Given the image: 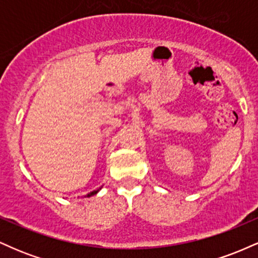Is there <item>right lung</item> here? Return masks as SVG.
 <instances>
[{
	"mask_svg": "<svg viewBox=\"0 0 258 258\" xmlns=\"http://www.w3.org/2000/svg\"><path fill=\"white\" fill-rule=\"evenodd\" d=\"M100 189H102V186H99L98 189H96V190H93V191H91V193H88L87 195H85L86 198H90V197H92V195H96L97 193H98V191L100 190Z\"/></svg>",
	"mask_w": 258,
	"mask_h": 258,
	"instance_id": "right-lung-1",
	"label": "right lung"
}]
</instances>
